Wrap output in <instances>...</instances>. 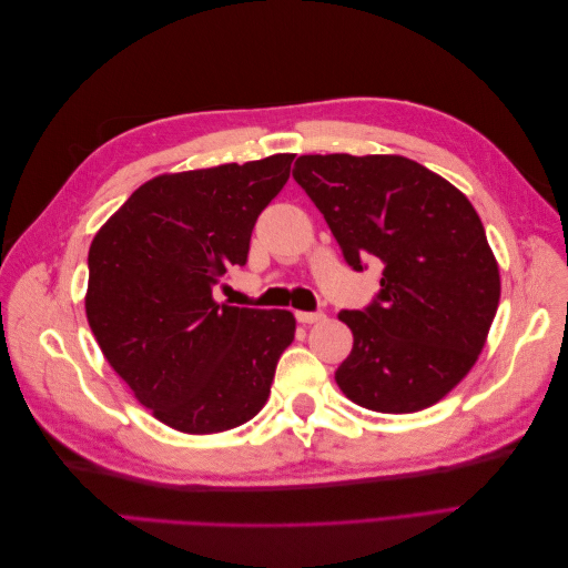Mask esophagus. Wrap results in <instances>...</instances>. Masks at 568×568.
I'll return each mask as SVG.
<instances>
[{
	"instance_id": "obj_1",
	"label": "esophagus",
	"mask_w": 568,
	"mask_h": 568,
	"mask_svg": "<svg viewBox=\"0 0 568 568\" xmlns=\"http://www.w3.org/2000/svg\"><path fill=\"white\" fill-rule=\"evenodd\" d=\"M326 315L324 313H305V311H298L296 313V320L301 324H315V322H322Z\"/></svg>"
}]
</instances>
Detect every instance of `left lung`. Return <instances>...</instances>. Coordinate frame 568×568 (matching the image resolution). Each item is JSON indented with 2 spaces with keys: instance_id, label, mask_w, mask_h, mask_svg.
Here are the masks:
<instances>
[{
  "instance_id": "left-lung-1",
  "label": "left lung",
  "mask_w": 568,
  "mask_h": 568,
  "mask_svg": "<svg viewBox=\"0 0 568 568\" xmlns=\"http://www.w3.org/2000/svg\"><path fill=\"white\" fill-rule=\"evenodd\" d=\"M294 180L353 270L379 261L382 291L341 311L353 351L336 369L346 398L386 415L432 407L469 374L500 303L484 222L448 180L405 156H301Z\"/></svg>"
}]
</instances>
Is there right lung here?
I'll return each mask as SVG.
<instances>
[{
  "label": "right lung",
  "instance_id": "1",
  "mask_svg": "<svg viewBox=\"0 0 568 568\" xmlns=\"http://www.w3.org/2000/svg\"><path fill=\"white\" fill-rule=\"evenodd\" d=\"M294 153L159 175L106 220L90 246L84 313L109 365L151 415L182 434H220L263 409L288 311L217 303L246 265L251 232L282 192Z\"/></svg>",
  "mask_w": 568,
  "mask_h": 568
}]
</instances>
